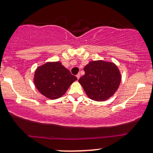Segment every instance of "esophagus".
Masks as SVG:
<instances>
[{
  "mask_svg": "<svg viewBox=\"0 0 153 153\" xmlns=\"http://www.w3.org/2000/svg\"><path fill=\"white\" fill-rule=\"evenodd\" d=\"M80 76H81V74H80V73H78L76 74V77H77V79H79L80 78Z\"/></svg>",
  "mask_w": 153,
  "mask_h": 153,
  "instance_id": "34e87169",
  "label": "esophagus"
}]
</instances>
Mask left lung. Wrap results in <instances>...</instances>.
I'll return each instance as SVG.
<instances>
[{
    "mask_svg": "<svg viewBox=\"0 0 153 153\" xmlns=\"http://www.w3.org/2000/svg\"><path fill=\"white\" fill-rule=\"evenodd\" d=\"M84 71L79 82L88 97L94 100H107L120 84L121 75L114 63L93 61L85 65Z\"/></svg>",
    "mask_w": 153,
    "mask_h": 153,
    "instance_id": "8db88e82",
    "label": "left lung"
}]
</instances>
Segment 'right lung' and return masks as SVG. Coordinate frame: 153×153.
<instances>
[{
  "label": "right lung",
  "instance_id": "obj_1",
  "mask_svg": "<svg viewBox=\"0 0 153 153\" xmlns=\"http://www.w3.org/2000/svg\"><path fill=\"white\" fill-rule=\"evenodd\" d=\"M77 78L62 63H46L35 72L34 83L42 94L50 99H57L64 94Z\"/></svg>",
  "mask_w": 153,
  "mask_h": 153
}]
</instances>
